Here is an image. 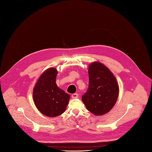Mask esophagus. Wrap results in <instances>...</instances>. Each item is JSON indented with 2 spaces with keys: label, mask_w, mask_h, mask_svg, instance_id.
<instances>
[{
  "label": "esophagus",
  "mask_w": 152,
  "mask_h": 152,
  "mask_svg": "<svg viewBox=\"0 0 152 152\" xmlns=\"http://www.w3.org/2000/svg\"><path fill=\"white\" fill-rule=\"evenodd\" d=\"M78 94H76V93L72 94V99H77V98H78Z\"/></svg>",
  "instance_id": "34e87169"
}]
</instances>
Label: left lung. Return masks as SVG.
<instances>
[{"label":"left lung","mask_w":152,"mask_h":152,"mask_svg":"<svg viewBox=\"0 0 152 152\" xmlns=\"http://www.w3.org/2000/svg\"><path fill=\"white\" fill-rule=\"evenodd\" d=\"M89 87L81 97L87 110L96 115L108 113L119 96V85L110 70L100 62L89 66Z\"/></svg>","instance_id":"8db88e82"}]
</instances>
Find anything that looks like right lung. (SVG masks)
Here are the masks:
<instances>
[{"instance_id":"obj_1","label":"right lung","mask_w":152,"mask_h":152,"mask_svg":"<svg viewBox=\"0 0 152 152\" xmlns=\"http://www.w3.org/2000/svg\"><path fill=\"white\" fill-rule=\"evenodd\" d=\"M56 69H47L39 78L33 92V101L44 115L56 117L62 114L69 103L70 96L56 84Z\"/></svg>"}]
</instances>
